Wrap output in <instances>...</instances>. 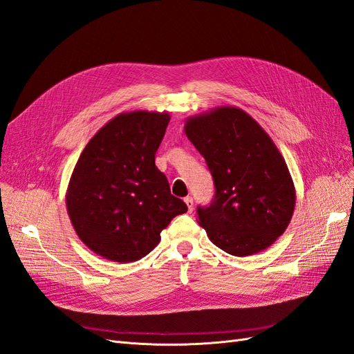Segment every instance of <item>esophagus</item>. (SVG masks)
<instances>
[{
    "mask_svg": "<svg viewBox=\"0 0 354 354\" xmlns=\"http://www.w3.org/2000/svg\"><path fill=\"white\" fill-rule=\"evenodd\" d=\"M185 202H186V205H187V209H189V211H194V198H192V196H186V198H185Z\"/></svg>",
    "mask_w": 354,
    "mask_h": 354,
    "instance_id": "obj_1",
    "label": "esophagus"
}]
</instances>
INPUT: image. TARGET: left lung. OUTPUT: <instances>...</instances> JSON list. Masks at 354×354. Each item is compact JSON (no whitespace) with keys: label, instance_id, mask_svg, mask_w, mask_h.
Returning a JSON list of instances; mask_svg holds the SVG:
<instances>
[{"label":"left lung","instance_id":"8db88e82","mask_svg":"<svg viewBox=\"0 0 354 354\" xmlns=\"http://www.w3.org/2000/svg\"><path fill=\"white\" fill-rule=\"evenodd\" d=\"M185 133L205 158L216 186L211 205L198 207L209 241L236 257L269 248L295 207L292 177L270 136L233 106L187 118Z\"/></svg>","mask_w":354,"mask_h":354}]
</instances>
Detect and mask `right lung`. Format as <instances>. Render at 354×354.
Listing matches in <instances>:
<instances>
[{
    "instance_id": "obj_1",
    "label": "right lung",
    "mask_w": 354,
    "mask_h": 354,
    "mask_svg": "<svg viewBox=\"0 0 354 354\" xmlns=\"http://www.w3.org/2000/svg\"><path fill=\"white\" fill-rule=\"evenodd\" d=\"M168 112L116 115L84 147L69 180L66 208L78 238L106 260L147 255L169 221L187 211L155 165Z\"/></svg>"
}]
</instances>
